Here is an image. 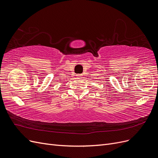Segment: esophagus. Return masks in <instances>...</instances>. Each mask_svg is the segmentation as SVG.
<instances>
[{"label": "esophagus", "instance_id": "esophagus-1", "mask_svg": "<svg viewBox=\"0 0 158 158\" xmlns=\"http://www.w3.org/2000/svg\"><path fill=\"white\" fill-rule=\"evenodd\" d=\"M82 74H78V75H77V78H82Z\"/></svg>", "mask_w": 158, "mask_h": 158}]
</instances>
